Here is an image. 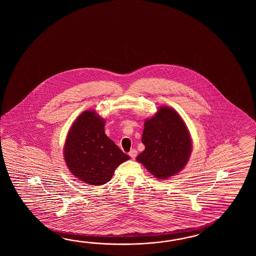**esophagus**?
<instances>
[{
    "label": "esophagus",
    "instance_id": "obj_1",
    "mask_svg": "<svg viewBox=\"0 0 256 256\" xmlns=\"http://www.w3.org/2000/svg\"><path fill=\"white\" fill-rule=\"evenodd\" d=\"M129 156H130V158H132V159H134V158L137 156V151H136V149H132L130 152H129Z\"/></svg>",
    "mask_w": 256,
    "mask_h": 256
}]
</instances>
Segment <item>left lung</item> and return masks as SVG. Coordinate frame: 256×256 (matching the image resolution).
<instances>
[{"label": "left lung", "instance_id": "8db88e82", "mask_svg": "<svg viewBox=\"0 0 256 256\" xmlns=\"http://www.w3.org/2000/svg\"><path fill=\"white\" fill-rule=\"evenodd\" d=\"M142 142L146 149L136 159L159 180L184 168L192 147L185 122L168 107H161L152 118L146 120Z\"/></svg>", "mask_w": 256, "mask_h": 256}]
</instances>
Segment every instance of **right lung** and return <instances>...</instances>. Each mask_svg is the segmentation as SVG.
<instances>
[{
  "mask_svg": "<svg viewBox=\"0 0 256 256\" xmlns=\"http://www.w3.org/2000/svg\"><path fill=\"white\" fill-rule=\"evenodd\" d=\"M105 122L86 110L71 126L64 148L66 163L72 174L92 186L109 182L116 168L130 159L104 132Z\"/></svg>",
  "mask_w": 256,
  "mask_h": 256,
  "instance_id": "right-lung-1",
  "label": "right lung"
}]
</instances>
